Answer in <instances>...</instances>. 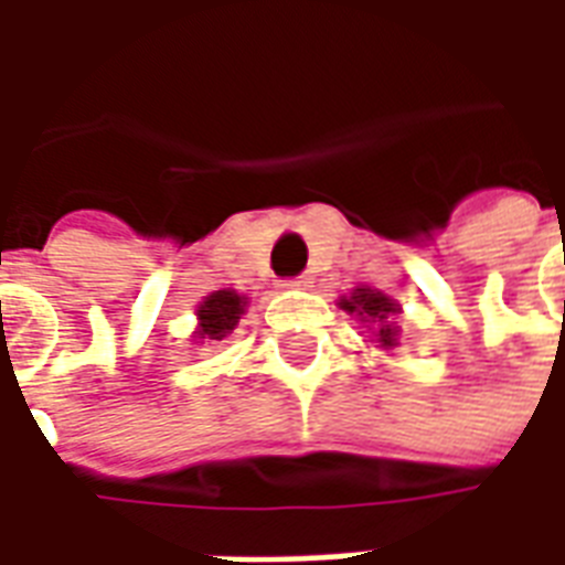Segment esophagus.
I'll use <instances>...</instances> for the list:
<instances>
[{"label":"esophagus","mask_w":565,"mask_h":565,"mask_svg":"<svg viewBox=\"0 0 565 565\" xmlns=\"http://www.w3.org/2000/svg\"><path fill=\"white\" fill-rule=\"evenodd\" d=\"M311 284H315L311 275H296V278H287L281 287H290V290H306V287H311Z\"/></svg>","instance_id":"34e87169"}]
</instances>
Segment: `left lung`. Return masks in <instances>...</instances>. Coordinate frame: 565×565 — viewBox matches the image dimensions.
Instances as JSON below:
<instances>
[{
    "label": "left lung",
    "instance_id": "left-lung-1",
    "mask_svg": "<svg viewBox=\"0 0 565 565\" xmlns=\"http://www.w3.org/2000/svg\"><path fill=\"white\" fill-rule=\"evenodd\" d=\"M342 306L348 308V311L363 315V318L379 320V342L384 344V348H393V344H396V330L387 323V315L396 311V308H393V302L387 296L375 294V290H356L351 299H344Z\"/></svg>",
    "mask_w": 565,
    "mask_h": 565
}]
</instances>
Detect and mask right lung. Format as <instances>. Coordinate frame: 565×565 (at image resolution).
Here are the masks:
<instances>
[{"instance_id": "1", "label": "right lung", "mask_w": 565, "mask_h": 565, "mask_svg": "<svg viewBox=\"0 0 565 565\" xmlns=\"http://www.w3.org/2000/svg\"><path fill=\"white\" fill-rule=\"evenodd\" d=\"M245 311V299L233 290H217L199 306V339L223 342L238 327V318Z\"/></svg>"}]
</instances>
